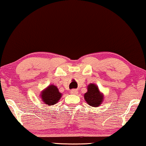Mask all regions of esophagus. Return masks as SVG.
<instances>
[{"label": "esophagus", "instance_id": "34e87169", "mask_svg": "<svg viewBox=\"0 0 146 146\" xmlns=\"http://www.w3.org/2000/svg\"><path fill=\"white\" fill-rule=\"evenodd\" d=\"M70 93H71L72 94H77V93H78V91H77L76 89H72L70 91Z\"/></svg>", "mask_w": 146, "mask_h": 146}]
</instances>
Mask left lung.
Here are the masks:
<instances>
[{
    "label": "left lung",
    "mask_w": 146,
    "mask_h": 146,
    "mask_svg": "<svg viewBox=\"0 0 146 146\" xmlns=\"http://www.w3.org/2000/svg\"><path fill=\"white\" fill-rule=\"evenodd\" d=\"M88 91L84 95V100L89 106L98 107L103 102V95L99 91L98 87L94 84L88 86Z\"/></svg>",
    "instance_id": "obj_1"
}]
</instances>
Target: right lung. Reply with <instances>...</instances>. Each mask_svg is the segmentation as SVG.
Returning <instances> with one entry per match:
<instances>
[{"mask_svg":"<svg viewBox=\"0 0 146 146\" xmlns=\"http://www.w3.org/2000/svg\"><path fill=\"white\" fill-rule=\"evenodd\" d=\"M41 94V98L42 102L46 105L52 106L58 102L62 96V93L59 92L58 89L55 85H50L42 91Z\"/></svg>","mask_w":146,"mask_h":146,"instance_id":"obj_1","label":"right lung"}]
</instances>
